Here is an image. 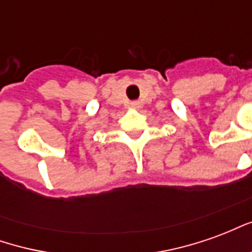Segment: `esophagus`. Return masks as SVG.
Wrapping results in <instances>:
<instances>
[{"label":"esophagus","mask_w":252,"mask_h":252,"mask_svg":"<svg viewBox=\"0 0 252 252\" xmlns=\"http://www.w3.org/2000/svg\"><path fill=\"white\" fill-rule=\"evenodd\" d=\"M131 105L133 108H139V101H132Z\"/></svg>","instance_id":"esophagus-1"}]
</instances>
